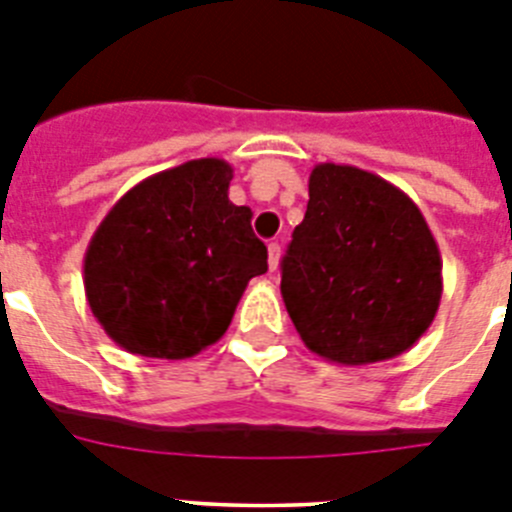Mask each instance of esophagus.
<instances>
[{
    "label": "esophagus",
    "mask_w": 512,
    "mask_h": 512,
    "mask_svg": "<svg viewBox=\"0 0 512 512\" xmlns=\"http://www.w3.org/2000/svg\"><path fill=\"white\" fill-rule=\"evenodd\" d=\"M279 256H282V248H279V243H269V269L271 271L279 266Z\"/></svg>",
    "instance_id": "34e87169"
}]
</instances>
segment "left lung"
Wrapping results in <instances>:
<instances>
[{
    "label": "left lung",
    "instance_id": "8db88e82",
    "mask_svg": "<svg viewBox=\"0 0 512 512\" xmlns=\"http://www.w3.org/2000/svg\"><path fill=\"white\" fill-rule=\"evenodd\" d=\"M305 220L282 261L302 343L341 366L405 354L441 305V253L408 194L348 164L312 169Z\"/></svg>",
    "mask_w": 512,
    "mask_h": 512
}]
</instances>
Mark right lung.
<instances>
[{"instance_id":"add662e5","label":"right lung","mask_w":512,"mask_h":512,"mask_svg":"<svg viewBox=\"0 0 512 512\" xmlns=\"http://www.w3.org/2000/svg\"><path fill=\"white\" fill-rule=\"evenodd\" d=\"M233 166L194 158L122 194L84 253V292L120 348L189 359L225 336L266 246L228 200Z\"/></svg>"}]
</instances>
